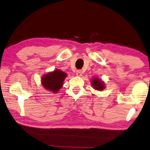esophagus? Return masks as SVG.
Masks as SVG:
<instances>
[{
    "instance_id": "34e87169",
    "label": "esophagus",
    "mask_w": 150,
    "mask_h": 150,
    "mask_svg": "<svg viewBox=\"0 0 150 150\" xmlns=\"http://www.w3.org/2000/svg\"><path fill=\"white\" fill-rule=\"evenodd\" d=\"M76 75L78 76H82V71H81L80 70H76Z\"/></svg>"
}]
</instances>
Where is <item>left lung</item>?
Here are the masks:
<instances>
[{
	"label": "left lung",
	"instance_id": "obj_1",
	"mask_svg": "<svg viewBox=\"0 0 150 150\" xmlns=\"http://www.w3.org/2000/svg\"><path fill=\"white\" fill-rule=\"evenodd\" d=\"M91 86H93V89L98 91H102L105 88V85L103 81L98 78H93L91 81Z\"/></svg>",
	"mask_w": 150,
	"mask_h": 150
}]
</instances>
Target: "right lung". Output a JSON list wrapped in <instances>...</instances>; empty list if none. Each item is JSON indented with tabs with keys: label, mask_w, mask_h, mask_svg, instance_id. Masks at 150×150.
I'll return each mask as SVG.
<instances>
[{
	"label": "right lung",
	"mask_w": 150,
	"mask_h": 150,
	"mask_svg": "<svg viewBox=\"0 0 150 150\" xmlns=\"http://www.w3.org/2000/svg\"><path fill=\"white\" fill-rule=\"evenodd\" d=\"M67 74L59 69L44 74L41 78V84L47 91L57 93L62 87Z\"/></svg>",
	"instance_id": "right-lung-1"
}]
</instances>
